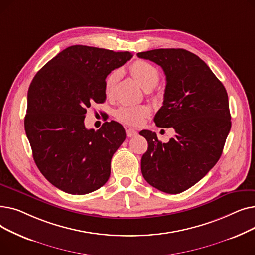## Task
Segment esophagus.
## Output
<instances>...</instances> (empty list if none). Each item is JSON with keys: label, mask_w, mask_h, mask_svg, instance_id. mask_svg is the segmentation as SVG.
Returning a JSON list of instances; mask_svg holds the SVG:
<instances>
[{"label": "esophagus", "mask_w": 255, "mask_h": 255, "mask_svg": "<svg viewBox=\"0 0 255 255\" xmlns=\"http://www.w3.org/2000/svg\"><path fill=\"white\" fill-rule=\"evenodd\" d=\"M126 134H127L128 137H133V136H136L137 135V132L135 130L128 128V129H126Z\"/></svg>", "instance_id": "34e87169"}]
</instances>
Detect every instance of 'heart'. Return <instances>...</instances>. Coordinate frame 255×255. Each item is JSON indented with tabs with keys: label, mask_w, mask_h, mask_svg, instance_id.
<instances>
[{
	"label": "heart",
	"mask_w": 255,
	"mask_h": 255,
	"mask_svg": "<svg viewBox=\"0 0 255 255\" xmlns=\"http://www.w3.org/2000/svg\"><path fill=\"white\" fill-rule=\"evenodd\" d=\"M130 71L133 77L136 79V82L144 90L153 89L159 80V72L156 69V67L146 61H135L131 65ZM120 76L121 71L119 69L112 71L106 76L104 91L107 96H111L114 93ZM149 114L150 109L146 105H122L115 112V116L120 122L130 126L141 125Z\"/></svg>",
	"instance_id": "obj_1"
}]
</instances>
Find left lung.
<instances>
[{
	"mask_svg": "<svg viewBox=\"0 0 255 255\" xmlns=\"http://www.w3.org/2000/svg\"><path fill=\"white\" fill-rule=\"evenodd\" d=\"M137 57L163 69V105L154 122L176 132L168 142L160 141L155 132H139L148 141L141 173L156 189L181 193L202 180L222 154L232 126L229 97L209 66L188 50L159 48Z\"/></svg>",
	"mask_w": 255,
	"mask_h": 255,
	"instance_id": "left-lung-1",
	"label": "left lung"
}]
</instances>
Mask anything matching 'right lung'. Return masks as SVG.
<instances>
[{
  "mask_svg": "<svg viewBox=\"0 0 255 255\" xmlns=\"http://www.w3.org/2000/svg\"><path fill=\"white\" fill-rule=\"evenodd\" d=\"M132 58L129 51L72 45L47 62L28 91L24 129L35 163L60 190L83 195L102 187L111 176L113 155L126 133L116 121L87 129L93 102L106 99L105 78Z\"/></svg>",
  "mask_w": 255,
  "mask_h": 255,
  "instance_id": "1",
  "label": "right lung"
}]
</instances>
